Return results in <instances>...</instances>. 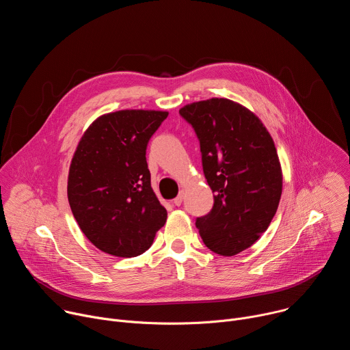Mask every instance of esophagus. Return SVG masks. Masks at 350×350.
<instances>
[{"label": "esophagus", "instance_id": "1", "mask_svg": "<svg viewBox=\"0 0 350 350\" xmlns=\"http://www.w3.org/2000/svg\"><path fill=\"white\" fill-rule=\"evenodd\" d=\"M183 199H184V191H181V192L173 199V204H174L176 206H180V205L183 204Z\"/></svg>", "mask_w": 350, "mask_h": 350}]
</instances>
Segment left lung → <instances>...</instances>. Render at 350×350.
Instances as JSON below:
<instances>
[{"instance_id": "8db88e82", "label": "left lung", "mask_w": 350, "mask_h": 350, "mask_svg": "<svg viewBox=\"0 0 350 350\" xmlns=\"http://www.w3.org/2000/svg\"><path fill=\"white\" fill-rule=\"evenodd\" d=\"M180 115L199 138L215 192L212 211L195 224L212 252L234 256L262 237L277 212L282 170L274 141L254 112L227 98L188 104Z\"/></svg>"}]
</instances>
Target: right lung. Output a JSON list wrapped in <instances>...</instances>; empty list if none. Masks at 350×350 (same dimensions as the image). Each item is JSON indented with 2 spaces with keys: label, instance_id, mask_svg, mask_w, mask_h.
Here are the masks:
<instances>
[{
  "label": "right lung",
  "instance_id": "obj_1",
  "mask_svg": "<svg viewBox=\"0 0 350 350\" xmlns=\"http://www.w3.org/2000/svg\"><path fill=\"white\" fill-rule=\"evenodd\" d=\"M167 115L144 109L105 113L77 144L68 176L69 205L83 234L105 254H144L166 223L145 154Z\"/></svg>",
  "mask_w": 350,
  "mask_h": 350
}]
</instances>
